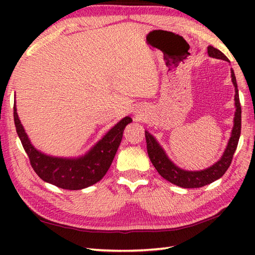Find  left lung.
Here are the masks:
<instances>
[{
    "label": "left lung",
    "instance_id": "left-lung-1",
    "mask_svg": "<svg viewBox=\"0 0 255 255\" xmlns=\"http://www.w3.org/2000/svg\"><path fill=\"white\" fill-rule=\"evenodd\" d=\"M132 119L126 116L113 126L93 147L75 156H57L45 153L32 144L17 114L14 95V123L16 132L30 161L32 169L42 181L60 188L78 191L100 182L110 169L122 141L125 127ZM116 152H113V150Z\"/></svg>",
    "mask_w": 255,
    "mask_h": 255
}]
</instances>
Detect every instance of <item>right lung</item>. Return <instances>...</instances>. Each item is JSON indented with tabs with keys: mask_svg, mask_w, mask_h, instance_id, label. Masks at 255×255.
<instances>
[{
	"mask_svg": "<svg viewBox=\"0 0 255 255\" xmlns=\"http://www.w3.org/2000/svg\"><path fill=\"white\" fill-rule=\"evenodd\" d=\"M208 56L210 58L220 59L229 62L228 59L220 50L216 49L213 46L207 48ZM231 82L235 86V117H234V127L231 129L230 138L228 143L226 145L221 158L216 162L215 164L207 167V169L200 171H188L181 169L177 166L174 162H172L169 156L166 155L164 149L161 147V144L158 142L153 134H151L148 130L145 131V140H147V149L150 161L152 162L153 166L159 172V174L165 178L166 181L174 184L176 186L183 188H198L205 185L217 181L225 174V172L228 169L232 156H234L238 141H239L240 133H241V106L239 101V91H238L237 80L235 77L234 70L231 69Z\"/></svg>",
	"mask_w": 255,
	"mask_h": 255,
	"instance_id": "obj_1",
	"label": "right lung"
}]
</instances>
